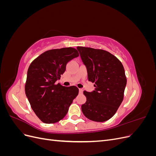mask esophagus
<instances>
[{
	"label": "esophagus",
	"mask_w": 156,
	"mask_h": 156,
	"mask_svg": "<svg viewBox=\"0 0 156 156\" xmlns=\"http://www.w3.org/2000/svg\"><path fill=\"white\" fill-rule=\"evenodd\" d=\"M83 92V90L82 88H79V94H82Z\"/></svg>",
	"instance_id": "1"
}]
</instances>
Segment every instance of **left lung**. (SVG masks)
Here are the masks:
<instances>
[{"instance_id": "8db88e82", "label": "left lung", "mask_w": 156, "mask_h": 156, "mask_svg": "<svg viewBox=\"0 0 156 156\" xmlns=\"http://www.w3.org/2000/svg\"><path fill=\"white\" fill-rule=\"evenodd\" d=\"M77 49L87 67L88 81L95 83L93 92H83L87 101L81 105L82 112L90 120L107 121L123 101L127 83L123 65L107 51L84 47Z\"/></svg>"}]
</instances>
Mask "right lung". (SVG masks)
I'll use <instances>...</instances> for the list:
<instances>
[{
	"mask_svg": "<svg viewBox=\"0 0 156 156\" xmlns=\"http://www.w3.org/2000/svg\"><path fill=\"white\" fill-rule=\"evenodd\" d=\"M77 56L79 53L73 48L51 49L37 56L29 66L25 94L32 109L44 123L62 120L78 95L79 88L75 86L56 84L67 63Z\"/></svg>",
	"mask_w": 156,
	"mask_h": 156,
	"instance_id": "add662e5",
	"label": "right lung"
}]
</instances>
